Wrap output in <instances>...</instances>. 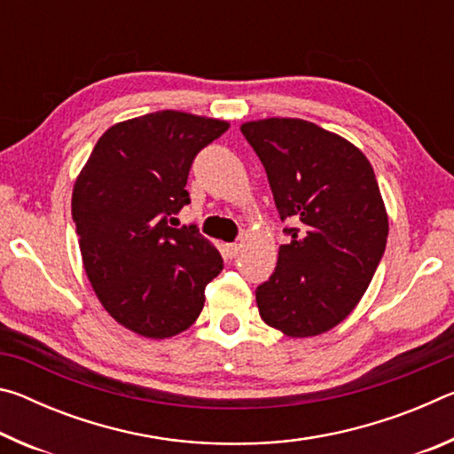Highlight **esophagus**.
Here are the masks:
<instances>
[{
    "mask_svg": "<svg viewBox=\"0 0 454 454\" xmlns=\"http://www.w3.org/2000/svg\"><path fill=\"white\" fill-rule=\"evenodd\" d=\"M238 248H240V246H238L236 242H234V244H226V246H224V250H226V256L234 258V256L238 254Z\"/></svg>",
    "mask_w": 454,
    "mask_h": 454,
    "instance_id": "esophagus-1",
    "label": "esophagus"
}]
</instances>
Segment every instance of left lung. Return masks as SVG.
<instances>
[{
	"instance_id": "8db88e82",
	"label": "left lung",
	"mask_w": 454,
	"mask_h": 454,
	"mask_svg": "<svg viewBox=\"0 0 454 454\" xmlns=\"http://www.w3.org/2000/svg\"><path fill=\"white\" fill-rule=\"evenodd\" d=\"M282 220L296 228L256 288L260 317L290 338H309L356 309L388 236V214L371 162L347 137L301 118L244 121Z\"/></svg>"
}]
</instances>
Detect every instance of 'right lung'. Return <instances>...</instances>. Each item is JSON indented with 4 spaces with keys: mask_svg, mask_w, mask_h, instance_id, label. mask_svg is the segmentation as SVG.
Returning a JSON list of instances; mask_svg holds the SVG:
<instances>
[{
    "mask_svg": "<svg viewBox=\"0 0 454 454\" xmlns=\"http://www.w3.org/2000/svg\"><path fill=\"white\" fill-rule=\"evenodd\" d=\"M230 128L226 120L162 110L107 128L78 174L72 216L83 270L110 317L145 338L194 325L222 256L194 226L168 216L190 202L196 153Z\"/></svg>",
    "mask_w": 454,
    "mask_h": 454,
    "instance_id": "add662e5",
    "label": "right lung"
}]
</instances>
